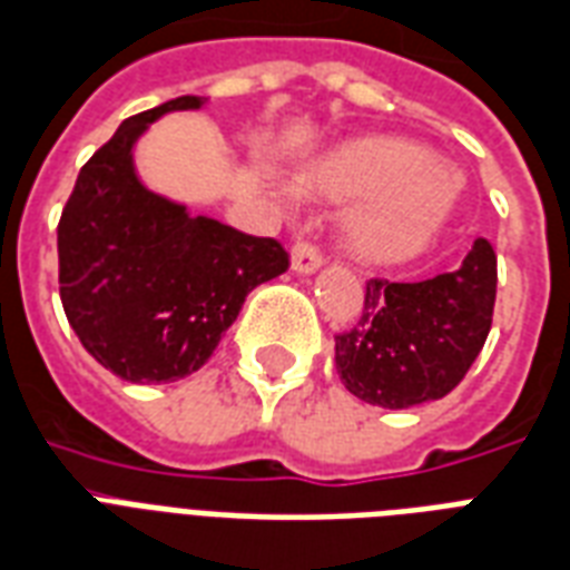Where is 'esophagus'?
I'll use <instances>...</instances> for the list:
<instances>
[{"instance_id": "34e87169", "label": "esophagus", "mask_w": 570, "mask_h": 570, "mask_svg": "<svg viewBox=\"0 0 570 570\" xmlns=\"http://www.w3.org/2000/svg\"><path fill=\"white\" fill-rule=\"evenodd\" d=\"M321 252L318 246H312L306 239H297L294 246H291V267L294 273H315L321 267Z\"/></svg>"}]
</instances>
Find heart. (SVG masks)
<instances>
[{
	"instance_id": "b5f03b06",
	"label": "heart",
	"mask_w": 570,
	"mask_h": 570,
	"mask_svg": "<svg viewBox=\"0 0 570 570\" xmlns=\"http://www.w3.org/2000/svg\"><path fill=\"white\" fill-rule=\"evenodd\" d=\"M297 188L318 198H354L342 219L351 255L391 264L421 252L460 198V183L426 149L405 140H361L301 170Z\"/></svg>"
}]
</instances>
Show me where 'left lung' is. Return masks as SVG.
Segmentation results:
<instances>
[{
  "mask_svg": "<svg viewBox=\"0 0 570 570\" xmlns=\"http://www.w3.org/2000/svg\"><path fill=\"white\" fill-rule=\"evenodd\" d=\"M495 306V252L478 237L463 264L421 282H366L361 321L336 333V372L357 400L412 409L442 400L481 354Z\"/></svg>",
  "mask_w": 570,
  "mask_h": 570,
  "instance_id": "1",
  "label": "left lung"
}]
</instances>
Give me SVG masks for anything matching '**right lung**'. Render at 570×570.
Segmentation results:
<instances>
[{
  "instance_id": "obj_1",
  "label": "right lung",
  "mask_w": 570,
  "mask_h": 570,
  "mask_svg": "<svg viewBox=\"0 0 570 570\" xmlns=\"http://www.w3.org/2000/svg\"><path fill=\"white\" fill-rule=\"evenodd\" d=\"M204 98L128 117L80 168L59 219V297L71 331L105 370L131 384L198 372L261 282L288 269L273 237H252L144 186L135 144L158 117Z\"/></svg>"
}]
</instances>
